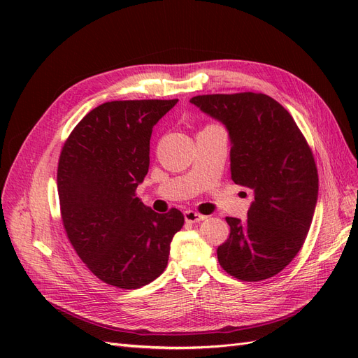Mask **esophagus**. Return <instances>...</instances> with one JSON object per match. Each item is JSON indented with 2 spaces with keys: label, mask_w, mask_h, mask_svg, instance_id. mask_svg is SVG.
<instances>
[{
  "label": "esophagus",
  "mask_w": 358,
  "mask_h": 358,
  "mask_svg": "<svg viewBox=\"0 0 358 358\" xmlns=\"http://www.w3.org/2000/svg\"><path fill=\"white\" fill-rule=\"evenodd\" d=\"M183 216H185V221L189 222V224H196V222H200V221L206 220L204 215H200V213L194 212V210H185V212H183Z\"/></svg>",
  "instance_id": "obj_1"
}]
</instances>
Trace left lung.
Wrapping results in <instances>:
<instances>
[{"mask_svg": "<svg viewBox=\"0 0 358 358\" xmlns=\"http://www.w3.org/2000/svg\"><path fill=\"white\" fill-rule=\"evenodd\" d=\"M194 106L230 137L234 183L254 192L245 221L225 218L230 237L216 254L231 276L257 282L278 275L306 239L318 200V173L292 116L264 94L197 95Z\"/></svg>", "mask_w": 358, "mask_h": 358, "instance_id": "1", "label": "left lung"}]
</instances>
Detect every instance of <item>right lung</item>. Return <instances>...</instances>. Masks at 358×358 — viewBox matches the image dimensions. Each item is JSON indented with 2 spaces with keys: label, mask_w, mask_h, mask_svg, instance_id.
Instances as JSON below:
<instances>
[{
  "label": "right lung",
  "mask_w": 358,
  "mask_h": 358,
  "mask_svg": "<svg viewBox=\"0 0 358 358\" xmlns=\"http://www.w3.org/2000/svg\"><path fill=\"white\" fill-rule=\"evenodd\" d=\"M176 103L100 104L62 148L58 194L64 229L82 262L109 285L133 289L157 279L185 221L178 209L161 215L136 197L149 170L152 128Z\"/></svg>",
  "instance_id": "add662e5"
}]
</instances>
